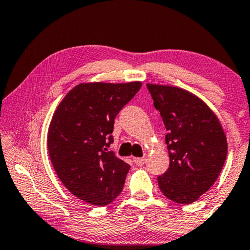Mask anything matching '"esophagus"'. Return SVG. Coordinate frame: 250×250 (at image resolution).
<instances>
[{
  "label": "esophagus",
  "mask_w": 250,
  "mask_h": 250,
  "mask_svg": "<svg viewBox=\"0 0 250 250\" xmlns=\"http://www.w3.org/2000/svg\"><path fill=\"white\" fill-rule=\"evenodd\" d=\"M133 162H135L137 166H143L146 163V157H135L133 158Z\"/></svg>",
  "instance_id": "34e87169"
}]
</instances>
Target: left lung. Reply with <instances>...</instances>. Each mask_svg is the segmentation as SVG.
I'll list each match as a JSON object with an SVG mask.
<instances>
[{"instance_id": "obj_1", "label": "left lung", "mask_w": 250, "mask_h": 250, "mask_svg": "<svg viewBox=\"0 0 250 250\" xmlns=\"http://www.w3.org/2000/svg\"><path fill=\"white\" fill-rule=\"evenodd\" d=\"M167 135L169 167L158 176L167 199L181 204L194 202L220 175L228 144L223 128L210 106L184 88L147 84Z\"/></svg>"}]
</instances>
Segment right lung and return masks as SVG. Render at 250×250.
Masks as SVG:
<instances>
[{
	"label": "right lung",
	"instance_id": "1",
	"mask_svg": "<svg viewBox=\"0 0 250 250\" xmlns=\"http://www.w3.org/2000/svg\"><path fill=\"white\" fill-rule=\"evenodd\" d=\"M141 82H91L73 87L51 118L47 147L65 188L93 206H106L120 194L130 165L107 150L114 119Z\"/></svg>",
	"mask_w": 250,
	"mask_h": 250
}]
</instances>
